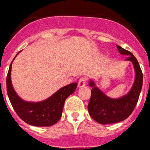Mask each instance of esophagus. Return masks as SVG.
Here are the masks:
<instances>
[{
    "mask_svg": "<svg viewBox=\"0 0 150 150\" xmlns=\"http://www.w3.org/2000/svg\"><path fill=\"white\" fill-rule=\"evenodd\" d=\"M86 77H82V78H80L79 81H78V86H79L80 88L83 87V86H84L85 85H86Z\"/></svg>",
    "mask_w": 150,
    "mask_h": 150,
    "instance_id": "esophagus-1",
    "label": "esophagus"
}]
</instances>
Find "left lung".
I'll return each mask as SVG.
<instances>
[{"label":"left lung","mask_w":150,"mask_h":150,"mask_svg":"<svg viewBox=\"0 0 150 150\" xmlns=\"http://www.w3.org/2000/svg\"><path fill=\"white\" fill-rule=\"evenodd\" d=\"M119 52L123 55H128L126 60L132 62L136 72L134 86L128 94L119 99H111L104 94L93 81L90 86L93 87L91 96L88 105L91 117L101 124L118 122L125 120L132 113L138 102L143 83V74L139 64L133 54L122 47L117 46Z\"/></svg>","instance_id":"1"}]
</instances>
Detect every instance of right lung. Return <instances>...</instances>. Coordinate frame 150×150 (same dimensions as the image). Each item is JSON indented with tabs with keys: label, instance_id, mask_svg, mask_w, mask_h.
Masks as SVG:
<instances>
[{
	"label": "right lung",
	"instance_id": "1",
	"mask_svg": "<svg viewBox=\"0 0 150 150\" xmlns=\"http://www.w3.org/2000/svg\"><path fill=\"white\" fill-rule=\"evenodd\" d=\"M11 64L6 77V89L13 110L23 121L35 126H51L59 120L66 99L77 88V83L60 88L54 95L40 102H25L14 91L11 81Z\"/></svg>",
	"mask_w": 150,
	"mask_h": 150
}]
</instances>
